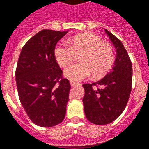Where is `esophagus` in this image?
<instances>
[{"label": "esophagus", "instance_id": "34e87169", "mask_svg": "<svg viewBox=\"0 0 149 149\" xmlns=\"http://www.w3.org/2000/svg\"><path fill=\"white\" fill-rule=\"evenodd\" d=\"M70 85L72 86H77V85H79V84H78V83L75 82V81H71Z\"/></svg>", "mask_w": 149, "mask_h": 149}]
</instances>
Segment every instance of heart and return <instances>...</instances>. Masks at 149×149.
Wrapping results in <instances>:
<instances>
[{
    "instance_id": "b5f03b06",
    "label": "heart",
    "mask_w": 149,
    "mask_h": 149,
    "mask_svg": "<svg viewBox=\"0 0 149 149\" xmlns=\"http://www.w3.org/2000/svg\"><path fill=\"white\" fill-rule=\"evenodd\" d=\"M68 43L56 45L54 57L60 66L65 68L74 61L77 54L83 53L79 58L80 63L72 64L64 70L65 77L70 81H82L91 73L95 78H100L112 68L115 61L114 49L100 36L83 32L72 36Z\"/></svg>"
}]
</instances>
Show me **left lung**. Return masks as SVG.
I'll return each instance as SVG.
<instances>
[{
  "instance_id": "1",
  "label": "left lung",
  "mask_w": 149,
  "mask_h": 149,
  "mask_svg": "<svg viewBox=\"0 0 149 149\" xmlns=\"http://www.w3.org/2000/svg\"><path fill=\"white\" fill-rule=\"evenodd\" d=\"M104 30L117 51L113 69L99 81L82 85L84 113L88 121L95 125L109 124L121 115L132 86V63L126 49L117 36Z\"/></svg>"
}]
</instances>
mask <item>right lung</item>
<instances>
[{
    "instance_id": "1",
    "label": "right lung",
    "mask_w": 149,
    "mask_h": 149,
    "mask_svg": "<svg viewBox=\"0 0 149 149\" xmlns=\"http://www.w3.org/2000/svg\"><path fill=\"white\" fill-rule=\"evenodd\" d=\"M68 31L41 30L24 45L15 79L19 100L31 121L41 127L61 123L66 114L69 81L54 57L57 42Z\"/></svg>"
}]
</instances>
